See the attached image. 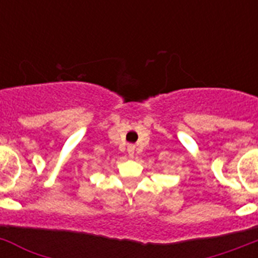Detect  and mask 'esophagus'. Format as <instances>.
Masks as SVG:
<instances>
[{"label": "esophagus", "mask_w": 258, "mask_h": 258, "mask_svg": "<svg viewBox=\"0 0 258 258\" xmlns=\"http://www.w3.org/2000/svg\"><path fill=\"white\" fill-rule=\"evenodd\" d=\"M127 151H128L130 157H134V154H135V145L130 144L128 147H127Z\"/></svg>", "instance_id": "34e87169"}]
</instances>
